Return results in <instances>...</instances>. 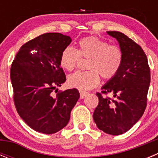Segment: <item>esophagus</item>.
<instances>
[{"instance_id":"obj_1","label":"esophagus","mask_w":158,"mask_h":158,"mask_svg":"<svg viewBox=\"0 0 158 158\" xmlns=\"http://www.w3.org/2000/svg\"><path fill=\"white\" fill-rule=\"evenodd\" d=\"M89 94V93H87V92H84V91H80V97L81 99H84L85 97L87 95Z\"/></svg>"}]
</instances>
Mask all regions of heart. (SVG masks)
Returning <instances> with one entry per match:
<instances>
[{"instance_id":"1","label":"heart","mask_w":158,"mask_h":158,"mask_svg":"<svg viewBox=\"0 0 158 158\" xmlns=\"http://www.w3.org/2000/svg\"><path fill=\"white\" fill-rule=\"evenodd\" d=\"M80 57L89 59L88 71H79L68 77V84L80 90H89L98 85L101 76L109 80L118 73L123 63L121 49L96 36L85 37L78 42L77 50L67 47L60 55V65L66 71L76 68Z\"/></svg>"}]
</instances>
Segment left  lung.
Returning <instances> with one entry per match:
<instances>
[{"mask_svg":"<svg viewBox=\"0 0 158 158\" xmlns=\"http://www.w3.org/2000/svg\"><path fill=\"white\" fill-rule=\"evenodd\" d=\"M116 39L123 55L116 75L102 86V93H111L114 98L103 97L99 93L98 106L93 119L100 130L111 135L129 131L144 113L150 84V67L142 47L119 31H107Z\"/></svg>","mask_w":158,"mask_h":158,"instance_id":"8db88e82","label":"left lung"}]
</instances>
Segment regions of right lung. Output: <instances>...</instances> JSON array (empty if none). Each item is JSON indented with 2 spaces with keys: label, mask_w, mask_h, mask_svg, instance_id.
<instances>
[{
  "label": "right lung",
  "mask_w": 158,
  "mask_h": 158,
  "mask_svg": "<svg viewBox=\"0 0 158 158\" xmlns=\"http://www.w3.org/2000/svg\"><path fill=\"white\" fill-rule=\"evenodd\" d=\"M72 42L61 33H46L23 44L11 66L10 77L17 112L35 131L51 135L61 131L80 93L67 89L53 96L65 81L60 55Z\"/></svg>",
  "instance_id": "obj_1"
}]
</instances>
